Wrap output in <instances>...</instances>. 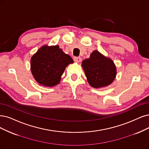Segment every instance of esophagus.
<instances>
[{
	"mask_svg": "<svg viewBox=\"0 0 149 149\" xmlns=\"http://www.w3.org/2000/svg\"><path fill=\"white\" fill-rule=\"evenodd\" d=\"M74 61H75L77 63H79L80 61H81V59L80 57H76L75 56V57H74Z\"/></svg>",
	"mask_w": 149,
	"mask_h": 149,
	"instance_id": "obj_1",
	"label": "esophagus"
}]
</instances>
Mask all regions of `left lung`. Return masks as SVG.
Masks as SVG:
<instances>
[{"mask_svg":"<svg viewBox=\"0 0 149 149\" xmlns=\"http://www.w3.org/2000/svg\"><path fill=\"white\" fill-rule=\"evenodd\" d=\"M81 65L92 87L106 86L112 83L116 76L117 70L113 62L96 50L93 52L90 58L83 61Z\"/></svg>","mask_w":149,"mask_h":149,"instance_id":"obj_1","label":"left lung"}]
</instances>
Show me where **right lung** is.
Wrapping results in <instances>:
<instances>
[{
  "mask_svg": "<svg viewBox=\"0 0 149 149\" xmlns=\"http://www.w3.org/2000/svg\"><path fill=\"white\" fill-rule=\"evenodd\" d=\"M73 59L65 54L59 46L40 48L31 60L32 74L40 85L53 86L58 85L66 66Z\"/></svg>",
  "mask_w": 149,
  "mask_h": 149,
  "instance_id": "obj_1",
  "label": "right lung"
}]
</instances>
